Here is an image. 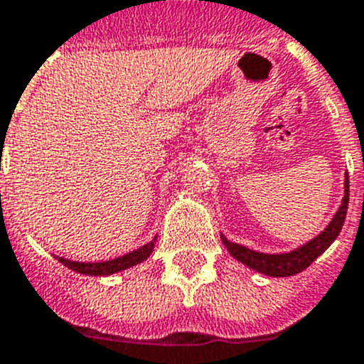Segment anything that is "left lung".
Segmentation results:
<instances>
[{
    "mask_svg": "<svg viewBox=\"0 0 364 364\" xmlns=\"http://www.w3.org/2000/svg\"><path fill=\"white\" fill-rule=\"evenodd\" d=\"M350 181L348 173H346V179H344V198L343 203H341L339 210L333 216V220L330 221V225L322 230L317 238H314L311 242H308L302 247L295 249L291 252H284V255H265V252H257L252 249L243 247L240 243H232L221 236L225 247L229 249V252L238 262L245 264L251 269L258 271V273H264L267 277H291V274L300 273L304 271L306 267L311 265V262L317 257H321L322 252L330 247L333 240L339 236L341 229H343L344 218H346V210H348V200H350Z\"/></svg>",
    "mask_w": 364,
    "mask_h": 364,
    "instance_id": "1",
    "label": "left lung"
}]
</instances>
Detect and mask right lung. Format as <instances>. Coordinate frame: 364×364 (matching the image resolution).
<instances>
[{
	"label": "right lung",
	"instance_id": "1",
	"mask_svg": "<svg viewBox=\"0 0 364 364\" xmlns=\"http://www.w3.org/2000/svg\"><path fill=\"white\" fill-rule=\"evenodd\" d=\"M156 240L154 238L151 242H148L143 247L135 249V251L128 252L124 257L113 258V260L107 262H95V264H84V262H71L65 260V258H58V262H62L64 265H68L69 269L77 271V273L82 274H91V277H104V274H113L119 273V271H124L128 267H134V265L141 264V262L146 260L148 257L154 251V245H156Z\"/></svg>",
	"mask_w": 364,
	"mask_h": 364
}]
</instances>
